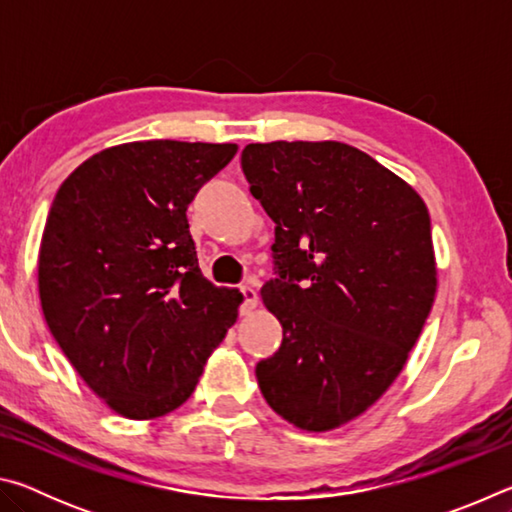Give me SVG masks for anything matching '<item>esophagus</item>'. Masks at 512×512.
<instances>
[{
    "label": "esophagus",
    "instance_id": "obj_1",
    "mask_svg": "<svg viewBox=\"0 0 512 512\" xmlns=\"http://www.w3.org/2000/svg\"><path fill=\"white\" fill-rule=\"evenodd\" d=\"M239 293H241V298H244V302H241V316L253 314V311H255L257 305H259L257 291L250 289V287H239Z\"/></svg>",
    "mask_w": 512,
    "mask_h": 512
}]
</instances>
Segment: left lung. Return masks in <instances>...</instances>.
Segmentation results:
<instances>
[{
  "instance_id": "obj_1",
  "label": "left lung",
  "mask_w": 512,
  "mask_h": 512,
  "mask_svg": "<svg viewBox=\"0 0 512 512\" xmlns=\"http://www.w3.org/2000/svg\"><path fill=\"white\" fill-rule=\"evenodd\" d=\"M241 169L275 221L277 277L262 287L282 345L257 363L268 406L305 431L359 418L400 375L436 298L420 194L343 142H268Z\"/></svg>"
}]
</instances>
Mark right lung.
Returning a JSON list of instances; mask_svg holds the SVG:
<instances>
[{
    "label": "right lung",
    "mask_w": 512,
    "mask_h": 512,
    "mask_svg": "<svg viewBox=\"0 0 512 512\" xmlns=\"http://www.w3.org/2000/svg\"><path fill=\"white\" fill-rule=\"evenodd\" d=\"M237 144L110 146L56 192L38 255L42 314L60 350L112 411L162 418L194 393L237 323L241 293L198 268L187 205Z\"/></svg>",
    "instance_id": "obj_1"
}]
</instances>
